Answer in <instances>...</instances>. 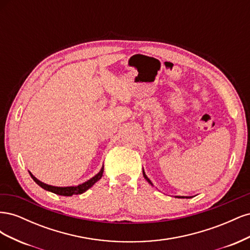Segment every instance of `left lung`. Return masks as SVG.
<instances>
[{
  "instance_id": "left-lung-1",
  "label": "left lung",
  "mask_w": 250,
  "mask_h": 250,
  "mask_svg": "<svg viewBox=\"0 0 250 250\" xmlns=\"http://www.w3.org/2000/svg\"><path fill=\"white\" fill-rule=\"evenodd\" d=\"M143 174H144V177H145V178L147 179V181H148V183H149V184H151V181H150V179H149V178H148V177L146 176V174H145V172H144V171H143ZM151 185H152V184H151Z\"/></svg>"
}]
</instances>
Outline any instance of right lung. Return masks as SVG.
Here are the masks:
<instances>
[{"mask_svg": "<svg viewBox=\"0 0 250 250\" xmlns=\"http://www.w3.org/2000/svg\"><path fill=\"white\" fill-rule=\"evenodd\" d=\"M103 170H104V167H102L101 171L97 174L96 176H94L92 179L87 180L86 183L82 184V185H79L77 187H54V186H50V185H47V184H43L42 183V181H40L37 178H35L31 173H30V175H31V177L33 178V180L35 181V183L39 185L40 187H42V188H44V190L47 191H50L52 193H55L57 195H62V196H72V195H78V194H82L84 193L86 190H88L89 188H92L98 180H99L102 175H103Z\"/></svg>", "mask_w": 250, "mask_h": 250, "instance_id": "obj_1", "label": "right lung"}]
</instances>
